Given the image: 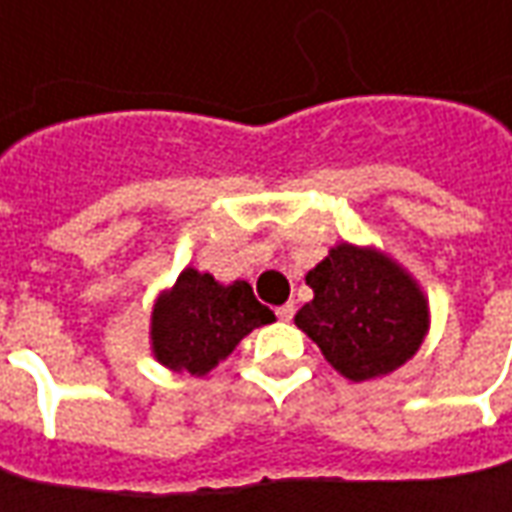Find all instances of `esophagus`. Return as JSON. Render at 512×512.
<instances>
[{
	"mask_svg": "<svg viewBox=\"0 0 512 512\" xmlns=\"http://www.w3.org/2000/svg\"><path fill=\"white\" fill-rule=\"evenodd\" d=\"M292 315H295V306H292V303H284V306H278L276 309V317L278 320H284V323H290Z\"/></svg>",
	"mask_w": 512,
	"mask_h": 512,
	"instance_id": "1",
	"label": "esophagus"
}]
</instances>
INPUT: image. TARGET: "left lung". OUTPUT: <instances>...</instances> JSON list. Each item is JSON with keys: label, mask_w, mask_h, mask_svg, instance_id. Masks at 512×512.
Returning a JSON list of instances; mask_svg holds the SVG:
<instances>
[{"label": "left lung", "mask_w": 512, "mask_h": 512, "mask_svg": "<svg viewBox=\"0 0 512 512\" xmlns=\"http://www.w3.org/2000/svg\"><path fill=\"white\" fill-rule=\"evenodd\" d=\"M315 298L295 326L351 382L401 368L429 331V303L418 281L387 253L340 242L306 273Z\"/></svg>", "instance_id": "8db88e82"}]
</instances>
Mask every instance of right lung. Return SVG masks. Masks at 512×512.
<instances>
[{
  "label": "right lung",
  "instance_id": "right-lung-1",
  "mask_svg": "<svg viewBox=\"0 0 512 512\" xmlns=\"http://www.w3.org/2000/svg\"><path fill=\"white\" fill-rule=\"evenodd\" d=\"M273 320L276 315L256 301L248 281L220 284L211 273L186 267L153 306V357L169 370L206 376L242 337Z\"/></svg>",
  "mask_w": 512,
  "mask_h": 512
}]
</instances>
